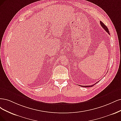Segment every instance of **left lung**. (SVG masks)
<instances>
[{"mask_svg":"<svg viewBox=\"0 0 121 121\" xmlns=\"http://www.w3.org/2000/svg\"><path fill=\"white\" fill-rule=\"evenodd\" d=\"M100 25L102 26L103 27V29L106 31V32L108 34H110V33H109V30H108V28H107V26H106V25H104V23L102 22H100ZM97 83V82H96ZM96 83H95L94 84H93V85H88V86H82V85H80L81 86H83V87H91V86H93V85H95Z\"/></svg>","mask_w":121,"mask_h":121,"instance_id":"obj_1","label":"left lung"}]
</instances>
